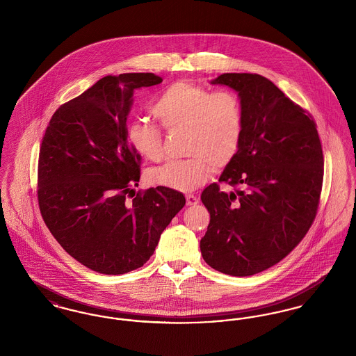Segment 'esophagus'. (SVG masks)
Instances as JSON below:
<instances>
[{"instance_id": "34e87169", "label": "esophagus", "mask_w": 356, "mask_h": 356, "mask_svg": "<svg viewBox=\"0 0 356 356\" xmlns=\"http://www.w3.org/2000/svg\"><path fill=\"white\" fill-rule=\"evenodd\" d=\"M186 205H196L199 203V199L193 195H186Z\"/></svg>"}]
</instances>
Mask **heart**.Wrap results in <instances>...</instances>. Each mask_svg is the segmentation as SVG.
<instances>
[{
	"label": "heart",
	"mask_w": 356,
	"mask_h": 356,
	"mask_svg": "<svg viewBox=\"0 0 356 356\" xmlns=\"http://www.w3.org/2000/svg\"><path fill=\"white\" fill-rule=\"evenodd\" d=\"M153 116L170 132L186 131V160H173L151 170L156 186L192 192L215 170L236 157L244 128L243 105L235 92L218 90L193 81H176L163 89L152 105ZM132 148L144 159L163 157L161 131L149 122L134 121L128 128Z\"/></svg>",
	"instance_id": "1"
}]
</instances>
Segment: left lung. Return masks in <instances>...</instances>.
<instances>
[{
	"instance_id": "obj_1",
	"label": "left lung",
	"mask_w": 356,
	"mask_h": 356,
	"mask_svg": "<svg viewBox=\"0 0 356 356\" xmlns=\"http://www.w3.org/2000/svg\"><path fill=\"white\" fill-rule=\"evenodd\" d=\"M211 84L238 93L244 128L240 149L219 181L202 193L211 220L200 240L205 263L251 276L283 260L315 220L323 184L316 124L302 106L256 73H224Z\"/></svg>"
}]
</instances>
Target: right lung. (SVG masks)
Instances as JSON below:
<instances>
[{
	"instance_id": "obj_1",
	"label": "right lung",
	"mask_w": 356,
	"mask_h": 356,
	"mask_svg": "<svg viewBox=\"0 0 356 356\" xmlns=\"http://www.w3.org/2000/svg\"><path fill=\"white\" fill-rule=\"evenodd\" d=\"M161 81L153 73L102 77L63 104L42 137L41 216L58 244L92 271L122 275L143 267L186 205L184 195L170 188L134 189L141 156L128 141L132 96Z\"/></svg>"
}]
</instances>
